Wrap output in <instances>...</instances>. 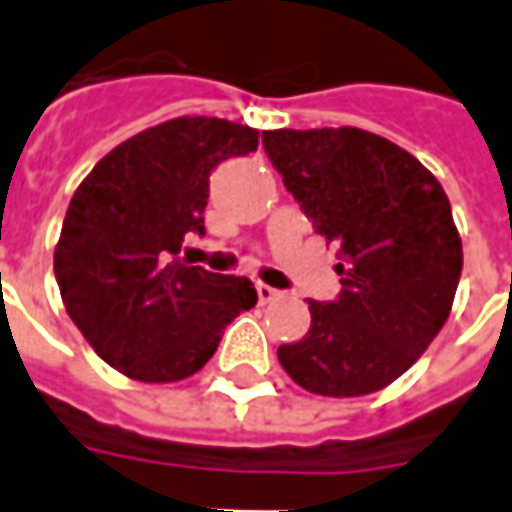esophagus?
Here are the masks:
<instances>
[{
    "label": "esophagus",
    "instance_id": "1",
    "mask_svg": "<svg viewBox=\"0 0 512 512\" xmlns=\"http://www.w3.org/2000/svg\"><path fill=\"white\" fill-rule=\"evenodd\" d=\"M279 296L277 288H271V285H266V282H257V299L263 301V304H268V301H274Z\"/></svg>",
    "mask_w": 512,
    "mask_h": 512
}]
</instances>
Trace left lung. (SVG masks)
<instances>
[{"label": "left lung", "mask_w": 512, "mask_h": 512, "mask_svg": "<svg viewBox=\"0 0 512 512\" xmlns=\"http://www.w3.org/2000/svg\"><path fill=\"white\" fill-rule=\"evenodd\" d=\"M263 147L343 277L340 299L310 301V332L279 345V365L312 395L378 392L450 318L463 268L450 200L408 150L362 128L263 131Z\"/></svg>", "instance_id": "1"}]
</instances>
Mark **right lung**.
I'll list each match as a JSON object with an SVG mask.
<instances>
[{"instance_id": "obj_1", "label": "right lung", "mask_w": 512, "mask_h": 512, "mask_svg": "<svg viewBox=\"0 0 512 512\" xmlns=\"http://www.w3.org/2000/svg\"><path fill=\"white\" fill-rule=\"evenodd\" d=\"M257 145V128L175 117L120 142L73 191L54 274L71 321L117 373L145 384L194 376L224 326L257 304L246 277L178 260L186 233H202L213 167Z\"/></svg>"}]
</instances>
